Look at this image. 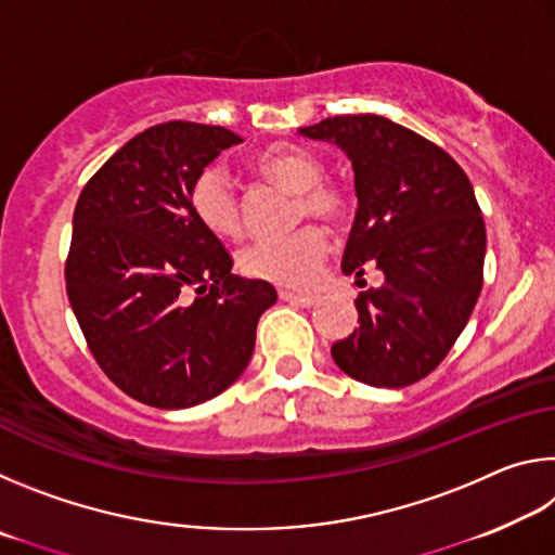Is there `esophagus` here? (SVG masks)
I'll use <instances>...</instances> for the list:
<instances>
[{"instance_id":"esophagus-1","label":"esophagus","mask_w":555,"mask_h":555,"mask_svg":"<svg viewBox=\"0 0 555 555\" xmlns=\"http://www.w3.org/2000/svg\"><path fill=\"white\" fill-rule=\"evenodd\" d=\"M281 300H286V304H294V306H304V308H311L318 304V296L313 294H294V291H281Z\"/></svg>"}]
</instances>
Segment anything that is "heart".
<instances>
[{"label":"heart","mask_w":555,"mask_h":555,"mask_svg":"<svg viewBox=\"0 0 555 555\" xmlns=\"http://www.w3.org/2000/svg\"><path fill=\"white\" fill-rule=\"evenodd\" d=\"M257 171L291 193L300 195L298 215L323 222H340L347 212V193L340 185L323 181L325 166L315 154L298 146H274L261 152ZM191 210L205 230L218 237H237L242 232V201L232 178L222 166H205L191 185ZM331 249L327 234L318 228H304L291 237L257 240L240 251V269L251 279L271 284L304 288L321 274Z\"/></svg>","instance_id":"1"}]
</instances>
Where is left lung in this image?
I'll list each match as a JSON object with an SVG mask.
<instances>
[{"label": "left lung", "instance_id": "obj_1", "mask_svg": "<svg viewBox=\"0 0 555 555\" xmlns=\"http://www.w3.org/2000/svg\"><path fill=\"white\" fill-rule=\"evenodd\" d=\"M298 134L352 162L343 271L357 286L364 264L384 274L357 296L360 327L333 345V360L370 387H409L446 360L480 298L487 234L473 183L443 149L379 115L327 117Z\"/></svg>", "mask_w": 555, "mask_h": 555}]
</instances>
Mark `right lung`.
Here are the masks:
<instances>
[{"instance_id": "obj_1", "label": "right lung", "mask_w": 555, "mask_h": 555, "mask_svg": "<svg viewBox=\"0 0 555 555\" xmlns=\"http://www.w3.org/2000/svg\"><path fill=\"white\" fill-rule=\"evenodd\" d=\"M242 137L164 121L112 154L73 212L65 291L102 372L156 409L198 406L247 370L276 288L232 274L191 185Z\"/></svg>"}]
</instances>
